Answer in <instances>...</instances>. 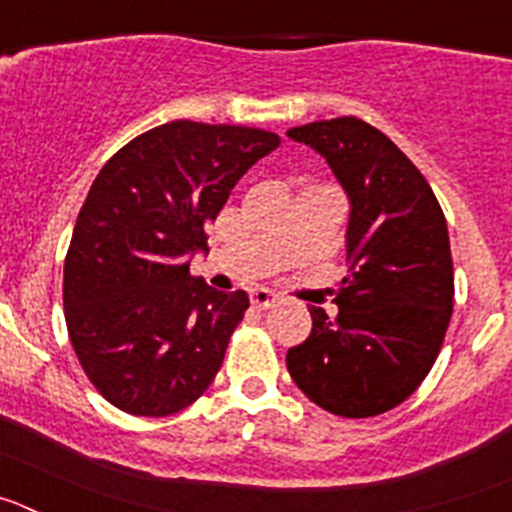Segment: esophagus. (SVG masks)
Here are the masks:
<instances>
[{
    "mask_svg": "<svg viewBox=\"0 0 512 512\" xmlns=\"http://www.w3.org/2000/svg\"><path fill=\"white\" fill-rule=\"evenodd\" d=\"M277 300L279 297L274 295V292H269V289H253L251 292V305L256 307V310H269Z\"/></svg>",
    "mask_w": 512,
    "mask_h": 512,
    "instance_id": "1",
    "label": "esophagus"
}]
</instances>
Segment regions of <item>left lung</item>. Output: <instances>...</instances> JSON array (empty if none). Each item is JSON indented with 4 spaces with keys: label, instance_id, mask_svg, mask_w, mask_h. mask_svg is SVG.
I'll use <instances>...</instances> for the list:
<instances>
[{
    "label": "left lung",
    "instance_id": "1",
    "mask_svg": "<svg viewBox=\"0 0 512 512\" xmlns=\"http://www.w3.org/2000/svg\"><path fill=\"white\" fill-rule=\"evenodd\" d=\"M287 135L325 156L351 200L338 315L310 307L312 333L289 348L287 369L328 413L382 415L418 390L449 328L446 217L418 166L369 122L336 117Z\"/></svg>",
    "mask_w": 512,
    "mask_h": 512
}]
</instances>
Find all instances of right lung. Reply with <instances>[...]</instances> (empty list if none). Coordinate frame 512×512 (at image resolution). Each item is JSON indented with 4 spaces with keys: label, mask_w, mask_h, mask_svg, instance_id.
<instances>
[{
    "label": "right lung",
    "mask_w": 512,
    "mask_h": 512,
    "mask_svg": "<svg viewBox=\"0 0 512 512\" xmlns=\"http://www.w3.org/2000/svg\"><path fill=\"white\" fill-rule=\"evenodd\" d=\"M279 135L174 120L122 146L76 217L63 310L79 364L122 413L164 418L192 405L223 364L248 295L189 274L230 189Z\"/></svg>",
    "instance_id": "right-lung-1"
}]
</instances>
